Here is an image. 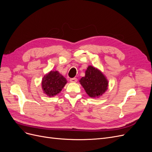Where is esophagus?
<instances>
[{
	"mask_svg": "<svg viewBox=\"0 0 152 152\" xmlns=\"http://www.w3.org/2000/svg\"><path fill=\"white\" fill-rule=\"evenodd\" d=\"M70 81L71 82H73V83H75V82H77V78H72V79H70Z\"/></svg>",
	"mask_w": 152,
	"mask_h": 152,
	"instance_id": "obj_1",
	"label": "esophagus"
}]
</instances>
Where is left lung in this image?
I'll return each mask as SVG.
<instances>
[{
	"instance_id": "obj_1",
	"label": "left lung",
	"mask_w": 152,
	"mask_h": 152,
	"mask_svg": "<svg viewBox=\"0 0 152 152\" xmlns=\"http://www.w3.org/2000/svg\"><path fill=\"white\" fill-rule=\"evenodd\" d=\"M80 83L91 98H98L107 90L108 82L103 73L93 66L86 70L85 77L81 78Z\"/></svg>"
}]
</instances>
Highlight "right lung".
Listing matches in <instances>:
<instances>
[{"label": "right lung", "instance_id": "obj_1", "mask_svg": "<svg viewBox=\"0 0 152 152\" xmlns=\"http://www.w3.org/2000/svg\"><path fill=\"white\" fill-rule=\"evenodd\" d=\"M67 83V80L58 71H50L42 78V87L49 97L56 96L60 93Z\"/></svg>", "mask_w": 152, "mask_h": 152}]
</instances>
